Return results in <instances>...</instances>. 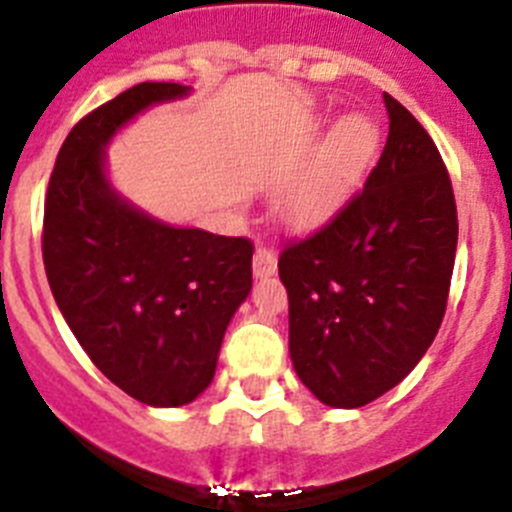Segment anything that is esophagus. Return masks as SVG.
Instances as JSON below:
<instances>
[{
  "label": "esophagus",
  "mask_w": 512,
  "mask_h": 512,
  "mask_svg": "<svg viewBox=\"0 0 512 512\" xmlns=\"http://www.w3.org/2000/svg\"><path fill=\"white\" fill-rule=\"evenodd\" d=\"M277 271V251L269 246H259L253 253V274L256 277H271Z\"/></svg>",
  "instance_id": "esophagus-1"
}]
</instances>
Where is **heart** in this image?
Segmentation results:
<instances>
[{"mask_svg": "<svg viewBox=\"0 0 512 512\" xmlns=\"http://www.w3.org/2000/svg\"><path fill=\"white\" fill-rule=\"evenodd\" d=\"M379 148V130L366 115L338 120L305 169L287 184L277 202L282 220L295 228H318L354 194Z\"/></svg>", "mask_w": 512, "mask_h": 512, "instance_id": "b5f03b06", "label": "heart"}]
</instances>
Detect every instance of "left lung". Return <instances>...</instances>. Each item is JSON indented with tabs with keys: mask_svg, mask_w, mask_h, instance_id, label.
Listing matches in <instances>:
<instances>
[{
	"mask_svg": "<svg viewBox=\"0 0 512 512\" xmlns=\"http://www.w3.org/2000/svg\"><path fill=\"white\" fill-rule=\"evenodd\" d=\"M390 135L364 189L323 228L284 243L289 354L330 408H361L408 377L441 328L456 202L436 143L384 94Z\"/></svg>",
	"mask_w": 512,
	"mask_h": 512,
	"instance_id": "left-lung-1",
	"label": "left lung"
}]
</instances>
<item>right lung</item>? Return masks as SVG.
Returning a JSON list of instances; mask_svg holds the SVG:
<instances>
[{"instance_id":"add662e5","label":"right lung","mask_w":512,"mask_h":512,"mask_svg":"<svg viewBox=\"0 0 512 512\" xmlns=\"http://www.w3.org/2000/svg\"><path fill=\"white\" fill-rule=\"evenodd\" d=\"M187 92L143 81L81 117L45 192L43 264L58 310L99 372L153 408L207 390L225 328L251 292L248 238L158 223L104 179L115 130Z\"/></svg>"}]
</instances>
